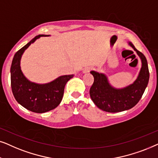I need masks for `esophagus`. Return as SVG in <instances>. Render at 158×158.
Returning <instances> with one entry per match:
<instances>
[{
    "instance_id": "34e87169",
    "label": "esophagus",
    "mask_w": 158,
    "mask_h": 158,
    "mask_svg": "<svg viewBox=\"0 0 158 158\" xmlns=\"http://www.w3.org/2000/svg\"><path fill=\"white\" fill-rule=\"evenodd\" d=\"M90 69H90L89 67H87V68H85V69H83V70H82V72H83L84 73H87V72H89V71H90Z\"/></svg>"
}]
</instances>
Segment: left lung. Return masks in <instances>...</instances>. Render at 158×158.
Returning a JSON list of instances; mask_svg holds the SVG:
<instances>
[{
    "label": "left lung",
    "instance_id": "left-lung-1",
    "mask_svg": "<svg viewBox=\"0 0 158 158\" xmlns=\"http://www.w3.org/2000/svg\"><path fill=\"white\" fill-rule=\"evenodd\" d=\"M128 44L136 51L142 63L139 72L133 83L116 88L110 85L106 74L90 71L94 77V83L89 90L90 98L98 108L106 112L118 113L132 108L137 104L148 87L150 73L146 58L131 42H128Z\"/></svg>",
    "mask_w": 158,
    "mask_h": 158
}]
</instances>
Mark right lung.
<instances>
[{
    "mask_svg": "<svg viewBox=\"0 0 158 158\" xmlns=\"http://www.w3.org/2000/svg\"><path fill=\"white\" fill-rule=\"evenodd\" d=\"M35 37L16 52L10 66V83L12 92L18 103L34 113H43L56 108L61 102L64 87L73 74L60 76L48 83L38 84L29 81L21 69V59L25 50L41 37Z\"/></svg>",
    "mask_w": 158,
    "mask_h": 158,
    "instance_id": "add662e5",
    "label": "right lung"
}]
</instances>
